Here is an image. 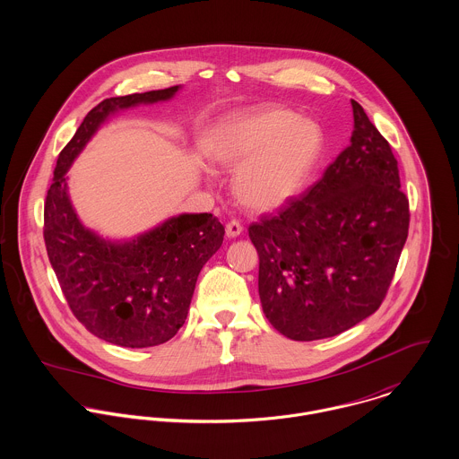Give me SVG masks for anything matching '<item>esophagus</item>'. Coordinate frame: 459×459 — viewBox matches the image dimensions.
<instances>
[{"instance_id": "esophagus-1", "label": "esophagus", "mask_w": 459, "mask_h": 459, "mask_svg": "<svg viewBox=\"0 0 459 459\" xmlns=\"http://www.w3.org/2000/svg\"><path fill=\"white\" fill-rule=\"evenodd\" d=\"M242 231H244V226H242L238 221H230V222L226 224V235H228L230 238H235V237L242 235Z\"/></svg>"}]
</instances>
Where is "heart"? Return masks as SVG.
<instances>
[{"label": "heart", "instance_id": "obj_1", "mask_svg": "<svg viewBox=\"0 0 459 459\" xmlns=\"http://www.w3.org/2000/svg\"><path fill=\"white\" fill-rule=\"evenodd\" d=\"M322 150V134L286 109H260L233 118L221 132L215 159L238 169L237 199L253 212H272L297 196Z\"/></svg>", "mask_w": 459, "mask_h": 459}]
</instances>
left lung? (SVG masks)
<instances>
[{
	"label": "left lung",
	"instance_id": "1",
	"mask_svg": "<svg viewBox=\"0 0 459 459\" xmlns=\"http://www.w3.org/2000/svg\"><path fill=\"white\" fill-rule=\"evenodd\" d=\"M351 109V143L324 177L249 226L263 313L293 341L332 337L371 316L408 237V197L393 148L359 102Z\"/></svg>",
	"mask_w": 459,
	"mask_h": 459
}]
</instances>
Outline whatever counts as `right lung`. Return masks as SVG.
<instances>
[{
  "label": "right lung",
  "mask_w": 459,
  "mask_h": 459,
  "mask_svg": "<svg viewBox=\"0 0 459 459\" xmlns=\"http://www.w3.org/2000/svg\"><path fill=\"white\" fill-rule=\"evenodd\" d=\"M178 86L111 97L97 104L60 152L44 204V240L72 315L93 335L148 348L186 324L197 275L222 244L212 213H184L132 242L113 244L86 230L66 195L65 173L99 126L115 111L168 100Z\"/></svg>",
  "instance_id": "right-lung-1"
}]
</instances>
